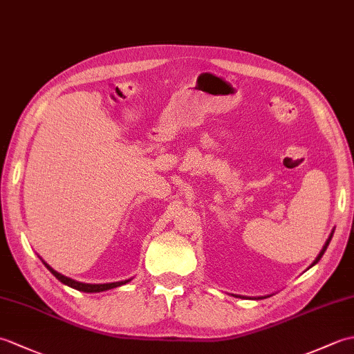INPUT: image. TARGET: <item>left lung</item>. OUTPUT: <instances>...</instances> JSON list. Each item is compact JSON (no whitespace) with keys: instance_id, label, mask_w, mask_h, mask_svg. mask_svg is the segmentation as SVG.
<instances>
[{"instance_id":"1","label":"left lung","mask_w":354,"mask_h":354,"mask_svg":"<svg viewBox=\"0 0 354 354\" xmlns=\"http://www.w3.org/2000/svg\"><path fill=\"white\" fill-rule=\"evenodd\" d=\"M333 232H335V230H332V232H330V236H328V239L326 240V243H324V246H322V250L319 251V254H318V257L313 260V263H312V265H310L309 268H312V266H315V265H317V263H318V261L321 260V257H322V255H324V252H326V250H327V246H328V243H330V240H332V237H333ZM309 268H307V269H309ZM234 297H239V298H246V297H242V295H234ZM261 298H266V297H254L252 299H261Z\"/></svg>"}]
</instances>
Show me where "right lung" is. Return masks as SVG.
<instances>
[{
	"label": "right lung",
	"instance_id": "1",
	"mask_svg": "<svg viewBox=\"0 0 354 354\" xmlns=\"http://www.w3.org/2000/svg\"><path fill=\"white\" fill-rule=\"evenodd\" d=\"M41 259V257H39ZM42 260V259H41ZM42 263L45 265V268H47L50 272L55 275L59 281L64 283L65 286H70V288L76 289V290H80V292H88V293H95V292H104V290H109V289H114V288H118V286H123L126 283H129L132 278H127V280H123V281H114V283H103V284H91V283H82V281H76L73 280V278L70 277H65L62 275L61 272H57V270L53 269L48 263H45L42 260Z\"/></svg>",
	"mask_w": 354,
	"mask_h": 354
}]
</instances>
